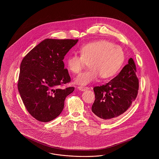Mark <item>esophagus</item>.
I'll return each mask as SVG.
<instances>
[{
	"instance_id": "obj_1",
	"label": "esophagus",
	"mask_w": 159,
	"mask_h": 159,
	"mask_svg": "<svg viewBox=\"0 0 159 159\" xmlns=\"http://www.w3.org/2000/svg\"><path fill=\"white\" fill-rule=\"evenodd\" d=\"M78 89L82 92H84L86 90L89 89L88 87L79 86L78 87Z\"/></svg>"
}]
</instances>
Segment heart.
<instances>
[{
    "label": "heart",
    "mask_w": 159,
    "mask_h": 159,
    "mask_svg": "<svg viewBox=\"0 0 159 159\" xmlns=\"http://www.w3.org/2000/svg\"><path fill=\"white\" fill-rule=\"evenodd\" d=\"M78 52L80 56L69 55L65 65L68 70L78 74L89 63L90 69L80 74L74 80L75 83L82 86L94 82L100 76L104 79L114 76L125 61L122 48L107 40L86 43L79 48Z\"/></svg>",
    "instance_id": "b5f03b06"
}]
</instances>
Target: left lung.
I'll return each instance as SVG.
<instances>
[{
  "mask_svg": "<svg viewBox=\"0 0 159 159\" xmlns=\"http://www.w3.org/2000/svg\"><path fill=\"white\" fill-rule=\"evenodd\" d=\"M132 58L120 73L106 84L94 87L95 101L92 111L101 121L113 120L123 115L138 95L139 80Z\"/></svg>",
  "mask_w": 159,
  "mask_h": 159,
  "instance_id": "8db88e82",
  "label": "left lung"
}]
</instances>
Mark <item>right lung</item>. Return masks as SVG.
<instances>
[{"instance_id": "obj_1", "label": "right lung", "mask_w": 159, "mask_h": 159, "mask_svg": "<svg viewBox=\"0 0 159 159\" xmlns=\"http://www.w3.org/2000/svg\"><path fill=\"white\" fill-rule=\"evenodd\" d=\"M78 39H45L31 49L20 65L18 90L30 114L47 122L62 112L66 97L73 87L61 89L70 82L63 59Z\"/></svg>"}]
</instances>
